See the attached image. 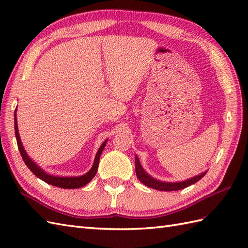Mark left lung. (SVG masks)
Segmentation results:
<instances>
[{
	"mask_svg": "<svg viewBox=\"0 0 248 248\" xmlns=\"http://www.w3.org/2000/svg\"><path fill=\"white\" fill-rule=\"evenodd\" d=\"M135 172H136V177H138L139 180L143 184H145L146 186L157 189V191L170 192V191H179V189L186 188L189 186H192V184L196 183L205 175V173H207V170L202 172L200 175L186 179V180H184V181H179V182L161 181V180H156L155 178L148 175V173L145 171L144 168L141 167V164H140L138 155H135Z\"/></svg>",
	"mask_w": 248,
	"mask_h": 248,
	"instance_id": "left-lung-1",
	"label": "left lung"
}]
</instances>
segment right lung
<instances>
[{
  "label": "right lung",
  "mask_w": 248,
  "mask_h": 248,
  "mask_svg": "<svg viewBox=\"0 0 248 248\" xmlns=\"http://www.w3.org/2000/svg\"><path fill=\"white\" fill-rule=\"evenodd\" d=\"M16 112H17V109L15 110V134H16V139H17L18 148H19L21 156H22V159L26 164V166L30 168V170L33 172L37 178L41 179V180L46 182L48 184H51V186L62 187V188H78V187L86 186L87 183L92 181V179L97 173L100 156H101L104 147H105V145H107L108 140H105L103 141V144L100 146L97 155H96V156H94L93 164L91 170H89L85 173V175L78 176V177H57V176H53V175H49V173L46 172L43 168H40L38 165H37L36 163L28 155V154H26L24 147H23L22 143H21V140H20L18 124H17V114H16Z\"/></svg>",
  "instance_id": "obj_1"
}]
</instances>
